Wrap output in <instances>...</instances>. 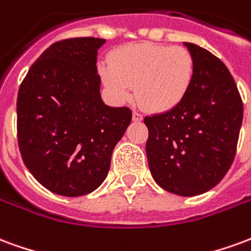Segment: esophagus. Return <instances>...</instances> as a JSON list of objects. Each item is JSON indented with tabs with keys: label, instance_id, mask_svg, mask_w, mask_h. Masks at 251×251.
Listing matches in <instances>:
<instances>
[{
	"label": "esophagus",
	"instance_id": "obj_1",
	"mask_svg": "<svg viewBox=\"0 0 251 251\" xmlns=\"http://www.w3.org/2000/svg\"><path fill=\"white\" fill-rule=\"evenodd\" d=\"M142 118H144V117H142V114L140 111H137V110L133 111V121H141Z\"/></svg>",
	"mask_w": 251,
	"mask_h": 251
}]
</instances>
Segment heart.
Returning <instances> with one entry per match:
<instances>
[{
	"label": "heart",
	"instance_id": "b5f03b06",
	"mask_svg": "<svg viewBox=\"0 0 251 251\" xmlns=\"http://www.w3.org/2000/svg\"><path fill=\"white\" fill-rule=\"evenodd\" d=\"M99 74L110 95L120 103L137 97L148 110L163 113L184 99L195 74L194 57L184 47L138 43L118 48L111 66L103 63Z\"/></svg>",
	"mask_w": 251,
	"mask_h": 251
}]
</instances>
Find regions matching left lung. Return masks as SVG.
<instances>
[{"label": "left lung", "instance_id": "8db88e82", "mask_svg": "<svg viewBox=\"0 0 251 251\" xmlns=\"http://www.w3.org/2000/svg\"><path fill=\"white\" fill-rule=\"evenodd\" d=\"M184 46L195 63L188 93L176 107L144 122L154 181L179 196H196L214 188L231 167L243 104L223 62L196 44Z\"/></svg>", "mask_w": 251, "mask_h": 251}]
</instances>
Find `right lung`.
I'll return each mask as SVG.
<instances>
[{
    "label": "right lung",
    "mask_w": 251,
    "mask_h": 251,
    "mask_svg": "<svg viewBox=\"0 0 251 251\" xmlns=\"http://www.w3.org/2000/svg\"><path fill=\"white\" fill-rule=\"evenodd\" d=\"M104 43L95 37L53 43L20 86V152L33 177L53 194L75 198L98 188L130 125V109L110 107L100 98L97 55Z\"/></svg>",
    "instance_id": "1"
}]
</instances>
